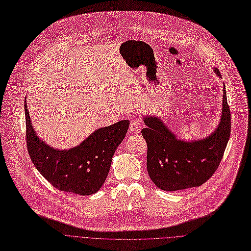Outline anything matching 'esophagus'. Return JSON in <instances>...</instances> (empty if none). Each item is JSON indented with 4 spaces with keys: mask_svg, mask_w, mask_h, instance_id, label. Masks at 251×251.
Returning a JSON list of instances; mask_svg holds the SVG:
<instances>
[{
    "mask_svg": "<svg viewBox=\"0 0 251 251\" xmlns=\"http://www.w3.org/2000/svg\"><path fill=\"white\" fill-rule=\"evenodd\" d=\"M141 126V122L139 120H133L130 122V125H129V129L132 131V132H135V131H138L139 130V127Z\"/></svg>",
    "mask_w": 251,
    "mask_h": 251,
    "instance_id": "esophagus-1",
    "label": "esophagus"
}]
</instances>
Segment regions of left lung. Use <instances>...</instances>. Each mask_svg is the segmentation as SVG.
Segmentation results:
<instances>
[{"mask_svg": "<svg viewBox=\"0 0 251 251\" xmlns=\"http://www.w3.org/2000/svg\"><path fill=\"white\" fill-rule=\"evenodd\" d=\"M218 76H222L215 69ZM230 111L224 86L223 113L219 127L205 139L186 142L176 138L156 117L144 118L141 134L147 143L146 166L150 179L161 190L199 187L218 169L230 135Z\"/></svg>", "mask_w": 251, "mask_h": 251, "instance_id": "obj_1", "label": "left lung"}]
</instances>
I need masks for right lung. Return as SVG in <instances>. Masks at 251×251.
<instances>
[{
  "label": "right lung",
  "mask_w": 251,
  "mask_h": 251,
  "mask_svg": "<svg viewBox=\"0 0 251 251\" xmlns=\"http://www.w3.org/2000/svg\"><path fill=\"white\" fill-rule=\"evenodd\" d=\"M25 111L27 151L39 173L60 191L86 196L101 189L129 122L124 120L99 128L80 145L69 150H58L47 145L35 134L25 101Z\"/></svg>",
  "instance_id": "obj_1"
}]
</instances>
